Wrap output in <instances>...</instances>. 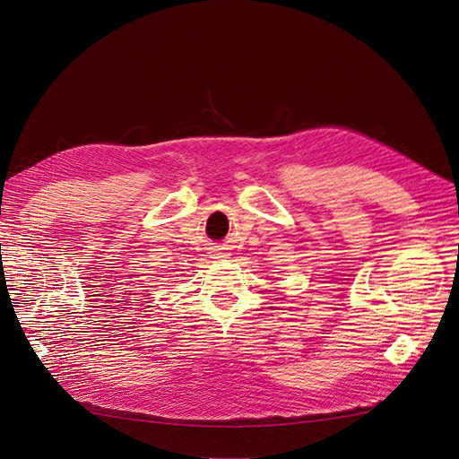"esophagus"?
Here are the masks:
<instances>
[{
  "instance_id": "34e87169",
  "label": "esophagus",
  "mask_w": 459,
  "mask_h": 459,
  "mask_svg": "<svg viewBox=\"0 0 459 459\" xmlns=\"http://www.w3.org/2000/svg\"><path fill=\"white\" fill-rule=\"evenodd\" d=\"M211 257H212V259H226V257H230V252H228V248H224V247H216V248H212Z\"/></svg>"
}]
</instances>
